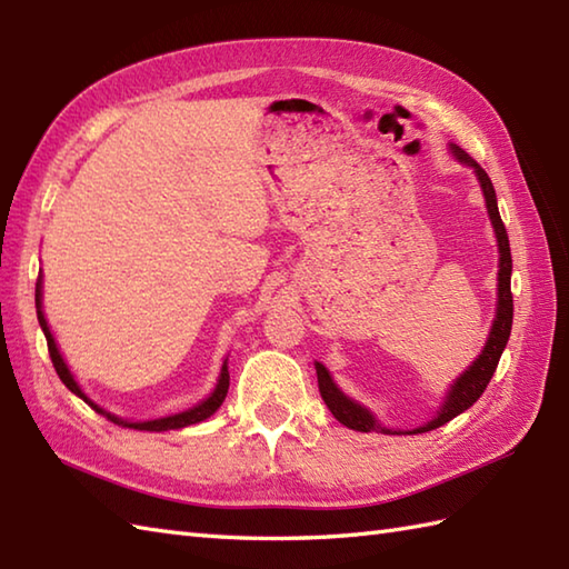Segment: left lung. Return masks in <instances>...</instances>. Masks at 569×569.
<instances>
[{"label": "left lung", "instance_id": "left-lung-1", "mask_svg": "<svg viewBox=\"0 0 569 569\" xmlns=\"http://www.w3.org/2000/svg\"><path fill=\"white\" fill-rule=\"evenodd\" d=\"M452 153L457 156L459 161L467 163L475 168V173L479 176V183L481 190H485V198H487V210L491 217V224H493V232H497L499 239V308H497V320H493V328L491 335L487 340L485 352L479 355V359L471 365L462 377L457 379V383L452 386L450 396H447L445 406L440 408L438 418H432L428 426L410 430L408 435H416V432H428L445 426V422H450L452 418H457L459 413H465L469 406L477 403V398L485 393V389L489 386L493 371L499 367V359L503 355V347L509 342V335H511V325H513V293H511V247H509V234H506V227L501 222V214H499V204H497V192H493V183L491 178L487 176L485 168H481L475 159L467 151H462L459 147H452ZM318 371V389L325 406L330 408V413L342 422V426L359 430V432H371V430H381V432H389L381 428L373 416L369 413L367 408L357 406L355 401H349V398L337 389L332 383L328 369L322 365H316Z\"/></svg>", "mask_w": 569, "mask_h": 569}]
</instances>
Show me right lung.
Returning <instances> with one entry per match:
<instances>
[{
	"mask_svg": "<svg viewBox=\"0 0 569 569\" xmlns=\"http://www.w3.org/2000/svg\"><path fill=\"white\" fill-rule=\"evenodd\" d=\"M36 308H39L36 312H39L41 330H43V335H46V342H48V355H51L53 369H56V373L60 377V381H63L72 393L80 396L84 403H88V406H92L94 410H98V413H104L102 408L94 406V403L90 401V398L80 391V386L76 383V379H72V373L68 371L63 357H60V352H58L53 335H51V330H48L46 318H43V312H41V278H39V283H36ZM227 389H229V371H227V365H224V367H222V373H220V381H217V389L212 391V396H210V398H204L202 403L192 406L190 410H183V413H178V416H168V418H159V420H149V422H124V420H119V418H114V416H110V413H104V416L110 418V420H114L117 426H129V428H137V430H153V432H161V430H178V428L192 426V422H200V420H204V418H210V416L214 413V410L222 406L224 396H227Z\"/></svg>",
	"mask_w": 569,
	"mask_h": 569,
	"instance_id": "obj_1",
	"label": "right lung"
}]
</instances>
